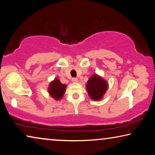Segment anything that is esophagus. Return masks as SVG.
Listing matches in <instances>:
<instances>
[{
    "label": "esophagus",
    "mask_w": 155,
    "mask_h": 155,
    "mask_svg": "<svg viewBox=\"0 0 155 155\" xmlns=\"http://www.w3.org/2000/svg\"><path fill=\"white\" fill-rule=\"evenodd\" d=\"M72 82H74V83H75V82H78V78H73V79H72Z\"/></svg>",
    "instance_id": "obj_1"
}]
</instances>
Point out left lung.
Segmentation results:
<instances>
[{
	"label": "left lung",
	"instance_id": "1",
	"mask_svg": "<svg viewBox=\"0 0 155 155\" xmlns=\"http://www.w3.org/2000/svg\"><path fill=\"white\" fill-rule=\"evenodd\" d=\"M109 87L107 81L102 77L94 74L89 78L86 84V90L91 99L94 101H99L103 99Z\"/></svg>",
	"mask_w": 155,
	"mask_h": 155
}]
</instances>
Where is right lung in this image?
Listing matches in <instances>:
<instances>
[{
    "mask_svg": "<svg viewBox=\"0 0 155 155\" xmlns=\"http://www.w3.org/2000/svg\"><path fill=\"white\" fill-rule=\"evenodd\" d=\"M66 87L67 86L65 84L61 83L58 78H55L53 81L50 82L49 85H48V94L55 100H60L63 98V95L65 94Z\"/></svg>",
    "mask_w": 155,
    "mask_h": 155,
    "instance_id": "1",
    "label": "right lung"
}]
</instances>
